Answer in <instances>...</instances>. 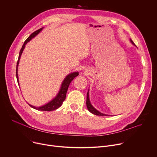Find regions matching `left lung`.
<instances>
[{"label": "left lung", "mask_w": 157, "mask_h": 157, "mask_svg": "<svg viewBox=\"0 0 157 157\" xmlns=\"http://www.w3.org/2000/svg\"><path fill=\"white\" fill-rule=\"evenodd\" d=\"M130 41L134 45H136L134 44V43L133 42V41L130 39ZM89 89L88 90V92H87V101H86V105H87V108L88 109L89 111L91 113H93L94 115H99V116H109L108 115H106V114H104L103 113H101L100 112H99L98 110H97L94 107H93V106L91 105L90 103V99H89Z\"/></svg>", "instance_id": "obj_1"}]
</instances>
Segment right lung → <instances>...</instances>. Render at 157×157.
I'll return each mask as SVG.
<instances>
[{"label":"right lung","instance_id":"add662e5","mask_svg":"<svg viewBox=\"0 0 157 157\" xmlns=\"http://www.w3.org/2000/svg\"><path fill=\"white\" fill-rule=\"evenodd\" d=\"M43 29V28L42 29L36 30L35 32H34L33 33H32L24 42L22 48L20 51V54H19V57H18V59L17 61V65H16V78H17V81L18 83V85L20 86L19 84V79H18V75H17V69H18V65H19V63H20V58L21 54L23 53V51L25 48V45L29 42V41H30L33 38H34L35 36L38 35ZM78 75V71H75V72H72L70 73V74H68L64 79L63 80L60 89L58 92V93L57 94V95L55 96V98H54L51 101H50L49 102H48V103H46L44 105H42L41 106H39V107H36L34 106L33 105H31L30 104H29L32 108L37 109V110H40V111H47V112H51V111H53V110H55L58 109V108H59L62 104L63 101L65 100L66 98V95H67V90L68 89V87L70 86V84L71 83V82L74 79L75 77H76Z\"/></svg>","mask_w":157,"mask_h":157}]
</instances>
